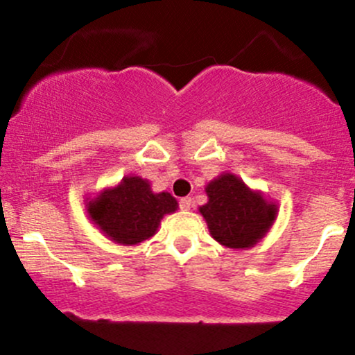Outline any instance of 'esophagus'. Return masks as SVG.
I'll return each instance as SVG.
<instances>
[{
  "label": "esophagus",
  "mask_w": 355,
  "mask_h": 355,
  "mask_svg": "<svg viewBox=\"0 0 355 355\" xmlns=\"http://www.w3.org/2000/svg\"><path fill=\"white\" fill-rule=\"evenodd\" d=\"M178 205H180V210H190L191 207V198L190 197H183L180 198V202H178Z\"/></svg>",
  "instance_id": "obj_1"
}]
</instances>
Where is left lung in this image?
<instances>
[{
    "mask_svg": "<svg viewBox=\"0 0 355 355\" xmlns=\"http://www.w3.org/2000/svg\"><path fill=\"white\" fill-rule=\"evenodd\" d=\"M209 202L198 211L210 235L229 248L254 247L270 230L277 205L260 191L250 190L232 173H222L205 187Z\"/></svg>",
    "mask_w": 355,
    "mask_h": 355,
    "instance_id": "1",
    "label": "left lung"
}]
</instances>
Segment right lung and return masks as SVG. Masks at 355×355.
<instances>
[{
	"mask_svg": "<svg viewBox=\"0 0 355 355\" xmlns=\"http://www.w3.org/2000/svg\"><path fill=\"white\" fill-rule=\"evenodd\" d=\"M177 207L168 191L153 193L148 180L130 175L89 200L87 210L110 240L137 245L155 235L164 215L173 214Z\"/></svg>",
	"mask_w": 355,
	"mask_h": 355,
	"instance_id": "obj_1",
	"label": "right lung"
}]
</instances>
